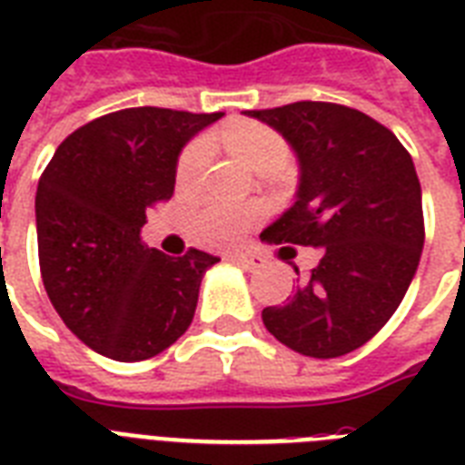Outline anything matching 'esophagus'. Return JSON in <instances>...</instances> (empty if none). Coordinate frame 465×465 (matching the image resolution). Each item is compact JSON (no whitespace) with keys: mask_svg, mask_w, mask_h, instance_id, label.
I'll use <instances>...</instances> for the list:
<instances>
[{"mask_svg":"<svg viewBox=\"0 0 465 465\" xmlns=\"http://www.w3.org/2000/svg\"><path fill=\"white\" fill-rule=\"evenodd\" d=\"M232 262H236V265L243 270H255V268H261L265 261H262L261 255H253V253H233Z\"/></svg>","mask_w":465,"mask_h":465,"instance_id":"obj_1","label":"esophagus"}]
</instances>
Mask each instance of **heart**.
Masks as SVG:
<instances>
[{"label": "heart", "mask_w": 465, "mask_h": 465, "mask_svg": "<svg viewBox=\"0 0 465 465\" xmlns=\"http://www.w3.org/2000/svg\"><path fill=\"white\" fill-rule=\"evenodd\" d=\"M217 137L233 156L246 161L258 173H275L290 161V144L282 134L255 120L229 123L219 130ZM204 161H207L204 142H193L183 149L178 166H175L178 185L183 188L195 185L203 173ZM261 214V204H204L193 212L190 229H193V236L204 246H232L255 224V219Z\"/></svg>", "instance_id": "1"}]
</instances>
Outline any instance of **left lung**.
<instances>
[{"instance_id":"1","label":"left lung","mask_w":465,"mask_h":465,"mask_svg":"<svg viewBox=\"0 0 465 465\" xmlns=\"http://www.w3.org/2000/svg\"><path fill=\"white\" fill-rule=\"evenodd\" d=\"M246 115L299 159L297 203L265 239L321 248L294 294L262 309V323L294 352L342 357L381 331L415 277L425 243L415 163L389 127L347 105L299 101Z\"/></svg>"}]
</instances>
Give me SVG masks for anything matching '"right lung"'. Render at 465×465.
<instances>
[{"label": "right lung", "instance_id": "right-lung-1", "mask_svg": "<svg viewBox=\"0 0 465 465\" xmlns=\"http://www.w3.org/2000/svg\"><path fill=\"white\" fill-rule=\"evenodd\" d=\"M224 113L125 108L62 142L38 181L40 275L54 311L84 345L118 361L171 347L193 323L204 270L142 243L152 204L171 200L178 154Z\"/></svg>", "mask_w": 465, "mask_h": 465}]
</instances>
